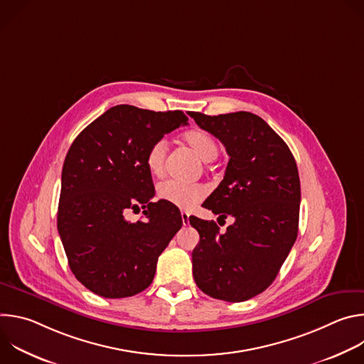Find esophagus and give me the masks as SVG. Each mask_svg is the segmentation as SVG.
Here are the masks:
<instances>
[{
	"label": "esophagus",
	"instance_id": "obj_1",
	"mask_svg": "<svg viewBox=\"0 0 364 364\" xmlns=\"http://www.w3.org/2000/svg\"><path fill=\"white\" fill-rule=\"evenodd\" d=\"M188 218H190V215L187 212H181V219H183V225L184 226L188 225Z\"/></svg>",
	"mask_w": 364,
	"mask_h": 364
}]
</instances>
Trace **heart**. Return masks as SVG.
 I'll return each instance as SVG.
<instances>
[{
	"label": "heart",
	"instance_id": "b5f03b06",
	"mask_svg": "<svg viewBox=\"0 0 364 364\" xmlns=\"http://www.w3.org/2000/svg\"><path fill=\"white\" fill-rule=\"evenodd\" d=\"M184 142L198 155L203 161H213L219 154L216 139L201 129H191L183 135ZM167 155V142L164 138L154 141L145 154V166L151 176L160 177L164 173ZM157 196L180 209H191L205 197L204 186L198 183H181L177 180H166L157 186Z\"/></svg>",
	"mask_w": 364,
	"mask_h": 364
}]
</instances>
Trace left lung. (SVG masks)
Segmentation results:
<instances>
[{"label":"left lung","mask_w":364,"mask_h":364,"mask_svg":"<svg viewBox=\"0 0 364 364\" xmlns=\"http://www.w3.org/2000/svg\"><path fill=\"white\" fill-rule=\"evenodd\" d=\"M196 124L226 146L229 163L203 207L235 218L225 233L213 220L191 216L200 242L193 250V277L207 295L242 302L264 292L277 278L298 235L301 186L284 139L250 112L209 117Z\"/></svg>","instance_id":"left-lung-1"}]
</instances>
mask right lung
Segmentation results:
<instances>
[{
	"label": "right lung",
	"instance_id": "right-lung-1",
	"mask_svg": "<svg viewBox=\"0 0 364 364\" xmlns=\"http://www.w3.org/2000/svg\"><path fill=\"white\" fill-rule=\"evenodd\" d=\"M188 118L117 105L73 141L62 171L58 230L76 279L103 298L132 296L154 279L159 256L183 226L178 207L152 203L149 145ZM143 209L144 221L124 219Z\"/></svg>",
	"mask_w": 364,
	"mask_h": 364
}]
</instances>
